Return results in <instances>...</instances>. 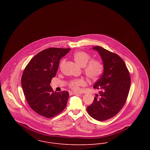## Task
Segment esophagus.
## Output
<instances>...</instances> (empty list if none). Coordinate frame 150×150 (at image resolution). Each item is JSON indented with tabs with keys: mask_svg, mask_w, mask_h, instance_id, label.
<instances>
[{
	"mask_svg": "<svg viewBox=\"0 0 150 150\" xmlns=\"http://www.w3.org/2000/svg\"><path fill=\"white\" fill-rule=\"evenodd\" d=\"M69 93H70V95H79L80 94V93H78L73 92V91H69Z\"/></svg>",
	"mask_w": 150,
	"mask_h": 150,
	"instance_id": "obj_1",
	"label": "esophagus"
}]
</instances>
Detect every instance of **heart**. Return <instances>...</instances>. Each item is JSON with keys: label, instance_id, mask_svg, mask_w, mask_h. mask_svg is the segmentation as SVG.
Wrapping results in <instances>:
<instances>
[{"label": "heart", "instance_id": "b5f03b06", "mask_svg": "<svg viewBox=\"0 0 150 150\" xmlns=\"http://www.w3.org/2000/svg\"><path fill=\"white\" fill-rule=\"evenodd\" d=\"M75 62L81 67H84V72L86 76L91 80L98 79L103 72L104 64L102 61L98 59H91V56L86 52L77 51L73 55ZM64 63V60H62L59 67H62ZM86 85V80L83 79H79L72 81L70 86L76 91H80L81 87Z\"/></svg>", "mask_w": 150, "mask_h": 150}]
</instances>
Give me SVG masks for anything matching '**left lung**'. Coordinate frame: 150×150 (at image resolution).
Returning a JSON list of instances; mask_svg holds the SVG:
<instances>
[{
    "mask_svg": "<svg viewBox=\"0 0 150 150\" xmlns=\"http://www.w3.org/2000/svg\"><path fill=\"white\" fill-rule=\"evenodd\" d=\"M99 54L104 64L103 73L93 88L99 90L93 103L87 107L88 114L103 121L115 116L124 106L128 95L130 77L122 58L100 46L92 47Z\"/></svg>",
    "mask_w": 150,
    "mask_h": 150,
    "instance_id": "left-lung-1",
    "label": "left lung"
}]
</instances>
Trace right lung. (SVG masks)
<instances>
[{
	"label": "right lung",
	"mask_w": 150,
	"mask_h": 150,
	"mask_svg": "<svg viewBox=\"0 0 150 150\" xmlns=\"http://www.w3.org/2000/svg\"><path fill=\"white\" fill-rule=\"evenodd\" d=\"M70 48H50L36 55L26 66L21 78L22 90L29 106L38 114L52 118L66 106L67 91L55 92L50 86L61 59Z\"/></svg>",
	"instance_id": "add662e5"
}]
</instances>
